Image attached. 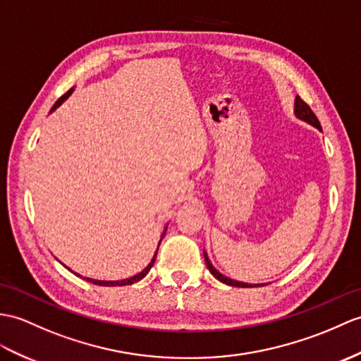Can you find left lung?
<instances>
[{
	"label": "left lung",
	"mask_w": 361,
	"mask_h": 361,
	"mask_svg": "<svg viewBox=\"0 0 361 361\" xmlns=\"http://www.w3.org/2000/svg\"><path fill=\"white\" fill-rule=\"evenodd\" d=\"M295 115L298 116V118L305 120V121H307V123H311L312 126H315L317 129H320V130H322L320 121H318V118L315 116V114L312 112V109L309 107V104H306V103L303 102V99H301L300 97H297V98H295ZM204 258H206V266H207V269L211 271V274L215 276L216 280H220V281H223V283H226V284H229V286H237V288H250V284H247V283H240V281L231 280V279H228V276L221 275V274H220L219 271H216L215 267L211 264V262H209L207 255H204ZM255 286H263V284H255Z\"/></svg>",
	"instance_id": "8db88e82"
}]
</instances>
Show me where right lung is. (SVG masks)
<instances>
[{"mask_svg":"<svg viewBox=\"0 0 361 361\" xmlns=\"http://www.w3.org/2000/svg\"><path fill=\"white\" fill-rule=\"evenodd\" d=\"M73 92V89H69L66 92V94L63 95V97H60L58 98V102L54 104V107H52V111H55V109L60 106L64 99L69 97L71 94ZM155 258H157V252H155V255H154V258H152V262L149 263V266H146V269H142L140 274H137V275H133V276H130V279H126V280H120V281H99V280H92V279H86L89 283H94V284H98V286H126V284H133V283H137V281H140L141 279H145L146 276V274L150 271V267L154 266V263H155Z\"/></svg>","mask_w":361,"mask_h":361,"instance_id":"add662e5","label":"right lung"}]
</instances>
